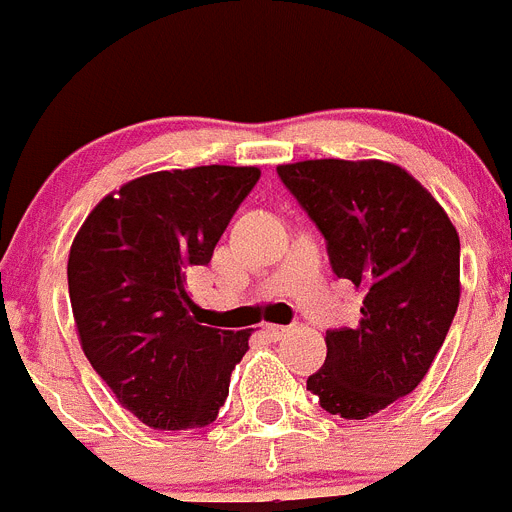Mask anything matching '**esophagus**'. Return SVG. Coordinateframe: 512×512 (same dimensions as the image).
Segmentation results:
<instances>
[{"label":"esophagus","mask_w":512,"mask_h":512,"mask_svg":"<svg viewBox=\"0 0 512 512\" xmlns=\"http://www.w3.org/2000/svg\"><path fill=\"white\" fill-rule=\"evenodd\" d=\"M288 326H280V324H265L262 326V334L267 336V339H273V342H278V339H283L285 334H288Z\"/></svg>","instance_id":"34e87169"}]
</instances>
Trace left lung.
<instances>
[{
  "label": "left lung",
  "mask_w": 512,
  "mask_h": 512,
  "mask_svg": "<svg viewBox=\"0 0 512 512\" xmlns=\"http://www.w3.org/2000/svg\"><path fill=\"white\" fill-rule=\"evenodd\" d=\"M278 176L326 239L334 273L362 290L354 329L326 331L308 390L359 421L413 393L459 306V234L439 201L382 160H301Z\"/></svg>",
  "instance_id": "left-lung-1"
}]
</instances>
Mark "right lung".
Listing matches in <instances>:
<instances>
[{"mask_svg": "<svg viewBox=\"0 0 512 512\" xmlns=\"http://www.w3.org/2000/svg\"><path fill=\"white\" fill-rule=\"evenodd\" d=\"M260 181L252 165L160 170L94 206L68 255V296L86 359L119 403L160 431L204 428L229 395L250 331L204 326L188 275Z\"/></svg>", "mask_w": 512, "mask_h": 512, "instance_id": "right-lung-1", "label": "right lung"}]
</instances>
